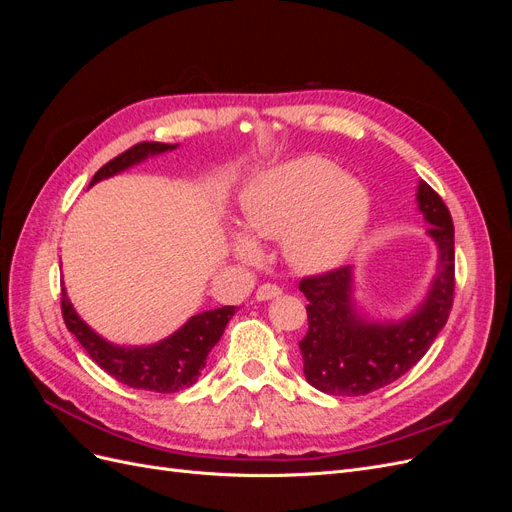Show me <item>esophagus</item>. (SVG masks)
Returning a JSON list of instances; mask_svg holds the SVG:
<instances>
[{"mask_svg": "<svg viewBox=\"0 0 512 512\" xmlns=\"http://www.w3.org/2000/svg\"><path fill=\"white\" fill-rule=\"evenodd\" d=\"M282 294V288L275 286V284H262L258 290H256V299L258 301H269L273 297H280Z\"/></svg>", "mask_w": 512, "mask_h": 512, "instance_id": "obj_1", "label": "esophagus"}]
</instances>
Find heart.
Segmentation results:
<instances>
[{"label":"heart","mask_w":512,"mask_h":512,"mask_svg":"<svg viewBox=\"0 0 512 512\" xmlns=\"http://www.w3.org/2000/svg\"><path fill=\"white\" fill-rule=\"evenodd\" d=\"M369 218V194L361 181L337 175L320 158H301L260 175L243 194V224L254 239H282L299 271L339 265L361 239ZM237 254L256 260V245L239 237Z\"/></svg>","instance_id":"b5f03b06"}]
</instances>
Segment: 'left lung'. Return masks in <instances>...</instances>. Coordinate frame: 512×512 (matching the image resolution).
Instances as JSON below:
<instances>
[{"label": "left lung", "mask_w": 512, "mask_h": 512, "mask_svg": "<svg viewBox=\"0 0 512 512\" xmlns=\"http://www.w3.org/2000/svg\"><path fill=\"white\" fill-rule=\"evenodd\" d=\"M418 209L438 243L440 267L427 301L397 324H374L356 316L350 267L307 275L299 290L309 301V329L299 342L303 371L314 389L359 397L395 382L423 359L451 314L455 299V228L442 196L418 183Z\"/></svg>", "instance_id": "left-lung-1"}]
</instances>
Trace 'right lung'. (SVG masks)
<instances>
[{
    "label": "right lung",
    "instance_id": "obj_1",
    "mask_svg": "<svg viewBox=\"0 0 512 512\" xmlns=\"http://www.w3.org/2000/svg\"><path fill=\"white\" fill-rule=\"evenodd\" d=\"M168 149H175V145L158 141L136 143L111 162H106L89 185L111 177L119 170H126L128 166L151 156V153H162ZM235 312V305L211 309V312L192 316L175 335H170L156 346L119 348L104 342L100 335L91 331L76 316L66 297V290H61V316H64L68 331L79 339V344L87 350L91 359L117 382L153 393H177L192 386L200 376V369L207 365V354L220 342L226 324Z\"/></svg>",
    "mask_w": 512,
    "mask_h": 512
}]
</instances>
